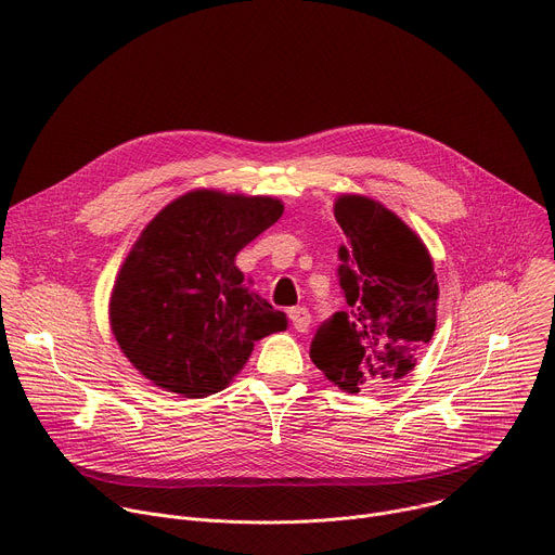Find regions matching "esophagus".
Returning <instances> with one entry per match:
<instances>
[{
	"instance_id": "obj_1",
	"label": "esophagus",
	"mask_w": 555,
	"mask_h": 555,
	"mask_svg": "<svg viewBox=\"0 0 555 555\" xmlns=\"http://www.w3.org/2000/svg\"><path fill=\"white\" fill-rule=\"evenodd\" d=\"M289 321H292V325H294L296 332L305 334V332L309 330L311 315H309V311H307L305 307H292V309H289Z\"/></svg>"
}]
</instances>
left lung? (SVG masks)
<instances>
[{
  "label": "left lung",
  "mask_w": 555,
  "mask_h": 555,
  "mask_svg": "<svg viewBox=\"0 0 555 555\" xmlns=\"http://www.w3.org/2000/svg\"><path fill=\"white\" fill-rule=\"evenodd\" d=\"M334 215L347 236L338 279L349 309L315 332L311 362L345 392L392 388L437 327L433 257L417 232L366 195H340Z\"/></svg>",
  "instance_id": "1"
}]
</instances>
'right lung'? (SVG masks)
Returning <instances> with one entry per match:
<instances>
[{"instance_id":"add662e5","label":"right lung","mask_w":555,"mask_h":555,"mask_svg":"<svg viewBox=\"0 0 555 555\" xmlns=\"http://www.w3.org/2000/svg\"><path fill=\"white\" fill-rule=\"evenodd\" d=\"M281 215L276 197L197 189L146 223L109 296L112 334L144 379L206 398L244 369L257 340L287 327L234 266Z\"/></svg>"}]
</instances>
